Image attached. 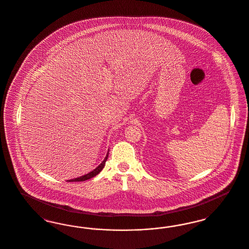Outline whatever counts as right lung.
<instances>
[{"instance_id": "1", "label": "right lung", "mask_w": 249, "mask_h": 249, "mask_svg": "<svg viewBox=\"0 0 249 249\" xmlns=\"http://www.w3.org/2000/svg\"><path fill=\"white\" fill-rule=\"evenodd\" d=\"M107 157H108V153L107 154V156H106L105 159L102 161V163L97 167V168H95L94 170H92L91 172H89V173H87V174H85V175H83V176H80V177H78V178H75V179H71V180H68V182H83V181H86V180H89V179H91L92 177H94V176H96L101 170H103V168L105 167L106 161H107Z\"/></svg>"}]
</instances>
